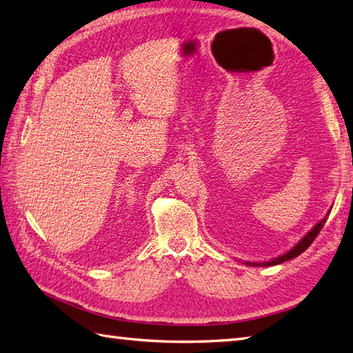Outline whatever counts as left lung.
I'll return each mask as SVG.
<instances>
[{
    "label": "left lung",
    "instance_id": "obj_1",
    "mask_svg": "<svg viewBox=\"0 0 353 353\" xmlns=\"http://www.w3.org/2000/svg\"><path fill=\"white\" fill-rule=\"evenodd\" d=\"M325 223H326V216L323 220H320L316 226H314L308 234H306L301 241H299L294 247H292L291 250H288L287 253H283V254H281V256H277V258H274V259H272V261H267V262H245L247 265H252V267H267V265H277V264H282V262H285V261H290V259H292V258H296V256H299V254L301 253H303L306 249H308V247L312 244V241L314 239L317 238V235L320 234V230H321V228L325 226Z\"/></svg>",
    "mask_w": 353,
    "mask_h": 353
}]
</instances>
